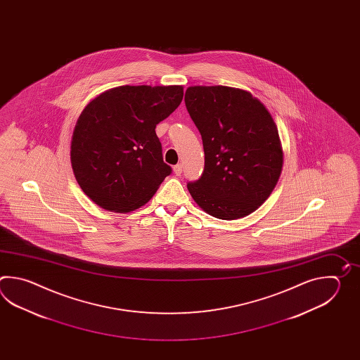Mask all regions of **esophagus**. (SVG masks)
Listing matches in <instances>:
<instances>
[{"instance_id": "1", "label": "esophagus", "mask_w": 360, "mask_h": 360, "mask_svg": "<svg viewBox=\"0 0 360 360\" xmlns=\"http://www.w3.org/2000/svg\"><path fill=\"white\" fill-rule=\"evenodd\" d=\"M174 172H175V175H176V176H180V175H181V172H183V165H181V163L176 165V166L174 167Z\"/></svg>"}]
</instances>
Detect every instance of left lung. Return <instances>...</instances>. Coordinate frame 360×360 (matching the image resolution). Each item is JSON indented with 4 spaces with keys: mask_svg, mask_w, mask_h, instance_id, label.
<instances>
[{
    "mask_svg": "<svg viewBox=\"0 0 360 360\" xmlns=\"http://www.w3.org/2000/svg\"><path fill=\"white\" fill-rule=\"evenodd\" d=\"M185 105L205 150V169L188 191L203 211L236 220L256 211L276 188L283 150L276 122L251 92L191 86Z\"/></svg>",
    "mask_w": 360,
    "mask_h": 360,
    "instance_id": "8db88e82",
    "label": "left lung"
}]
</instances>
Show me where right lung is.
<instances>
[{
	"label": "right lung",
	"mask_w": 360,
	"mask_h": 360,
	"mask_svg": "<svg viewBox=\"0 0 360 360\" xmlns=\"http://www.w3.org/2000/svg\"><path fill=\"white\" fill-rule=\"evenodd\" d=\"M183 86H120L100 94L79 115L70 162L77 183L98 206L130 212L146 205L171 167L155 126L183 100Z\"/></svg>",
	"instance_id": "1"
}]
</instances>
